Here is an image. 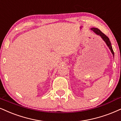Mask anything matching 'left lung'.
<instances>
[{"mask_svg": "<svg viewBox=\"0 0 121 121\" xmlns=\"http://www.w3.org/2000/svg\"><path fill=\"white\" fill-rule=\"evenodd\" d=\"M91 30L93 31L94 32H95L97 35L100 36L101 38H102L104 40V41L106 43L107 46L109 47V48L110 50H111L113 56H114V52H113L112 47V45H111V41H110L109 39L108 38V37L105 34H104V33H103L102 31H101L100 30H99L98 29H97V28H91Z\"/></svg>", "mask_w": 121, "mask_h": 121, "instance_id": "obj_1", "label": "left lung"}]
</instances>
